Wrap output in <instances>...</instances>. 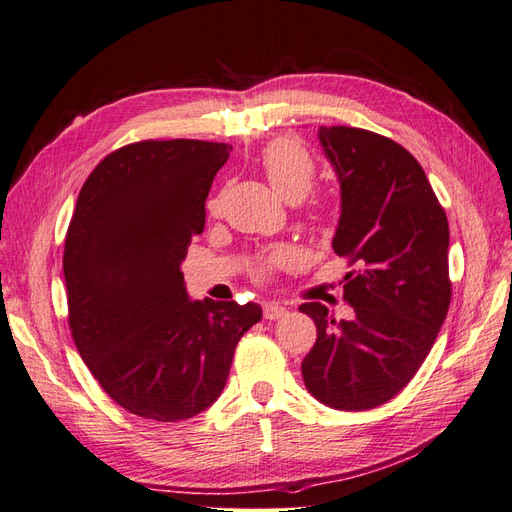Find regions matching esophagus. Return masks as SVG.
<instances>
[{
	"label": "esophagus",
	"mask_w": 512,
	"mask_h": 512,
	"mask_svg": "<svg viewBox=\"0 0 512 512\" xmlns=\"http://www.w3.org/2000/svg\"><path fill=\"white\" fill-rule=\"evenodd\" d=\"M288 314V309L280 303H265V318L267 320H280Z\"/></svg>",
	"instance_id": "esophagus-1"
}]
</instances>
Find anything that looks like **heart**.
Here are the masks:
<instances>
[{"label": "heart", "instance_id": "1", "mask_svg": "<svg viewBox=\"0 0 512 512\" xmlns=\"http://www.w3.org/2000/svg\"><path fill=\"white\" fill-rule=\"evenodd\" d=\"M260 168L269 183L288 203H299L309 192L314 190L316 183V160L299 141L294 138H275L260 153ZM220 205V198L209 200V209L215 211ZM301 258L297 247L288 243L273 245L269 250L260 252L247 262V271L252 273L256 282H267L275 273L286 271L297 265Z\"/></svg>", "mask_w": 512, "mask_h": 512}]
</instances>
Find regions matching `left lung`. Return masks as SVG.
Instances as JSON below:
<instances>
[{"instance_id": "8db88e82", "label": "left lung", "mask_w": 512, "mask_h": 512, "mask_svg": "<svg viewBox=\"0 0 512 512\" xmlns=\"http://www.w3.org/2000/svg\"><path fill=\"white\" fill-rule=\"evenodd\" d=\"M320 143L342 185L333 250L354 267L344 301L354 320H335L318 301L316 344L301 363L307 391L335 410L386 404L416 376L451 305L448 220L408 149L382 134L322 126Z\"/></svg>"}]
</instances>
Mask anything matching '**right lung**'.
<instances>
[{
    "label": "right lung",
    "instance_id": "obj_1",
    "mask_svg": "<svg viewBox=\"0 0 512 512\" xmlns=\"http://www.w3.org/2000/svg\"><path fill=\"white\" fill-rule=\"evenodd\" d=\"M232 145L173 138L115 149L91 170L64 247L68 327L104 393L160 423L220 397L258 303L188 301L181 260Z\"/></svg>",
    "mask_w": 512,
    "mask_h": 512
}]
</instances>
